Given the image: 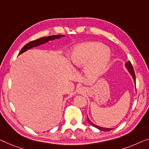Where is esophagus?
Wrapping results in <instances>:
<instances>
[{
  "label": "esophagus",
  "mask_w": 149,
  "mask_h": 149,
  "mask_svg": "<svg viewBox=\"0 0 149 149\" xmlns=\"http://www.w3.org/2000/svg\"><path fill=\"white\" fill-rule=\"evenodd\" d=\"M85 92H86L85 88H83V87L79 88H77V93L79 94V95L85 93Z\"/></svg>",
  "instance_id": "esophagus-1"
}]
</instances>
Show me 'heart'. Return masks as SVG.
I'll use <instances>...</instances> for the list:
<instances>
[{"mask_svg":"<svg viewBox=\"0 0 149 149\" xmlns=\"http://www.w3.org/2000/svg\"><path fill=\"white\" fill-rule=\"evenodd\" d=\"M68 59L73 68H84L86 75L96 79L106 72L111 60V51L100 42H85L73 48Z\"/></svg>","mask_w":149,"mask_h":149,"instance_id":"b5f03b06","label":"heart"}]
</instances>
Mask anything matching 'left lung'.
<instances>
[{"label":"left lung","mask_w":149,"mask_h":149,"mask_svg":"<svg viewBox=\"0 0 149 149\" xmlns=\"http://www.w3.org/2000/svg\"><path fill=\"white\" fill-rule=\"evenodd\" d=\"M125 68H126V70H127V72H129V74H130V75L132 77V79L134 80V85L136 86V76H135V74H134V71L133 70V68H132V65L130 61H128L127 63H125ZM87 118H88V121L91 123V124L93 125V126L95 127L96 128H97L98 130H102V131H109V130H111L113 128H109V127H100V126H98V125L95 124V123L92 122V121L90 120L88 117L87 116Z\"/></svg>","instance_id":"8db88e82"}]
</instances>
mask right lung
I'll return each mask as SVG.
<instances>
[{"label": "right lung", "instance_id": "1", "mask_svg": "<svg viewBox=\"0 0 149 149\" xmlns=\"http://www.w3.org/2000/svg\"><path fill=\"white\" fill-rule=\"evenodd\" d=\"M65 36L60 35V34L59 35L49 36L37 39V40H36L30 42H29L28 44H26V45L22 48L18 55H19V54L25 53V52L27 51L29 49H32V48L38 47V46H40L42 45H43V44L47 43L49 41H53V40H54L61 38L65 37Z\"/></svg>", "mask_w": 149, "mask_h": 149}]
</instances>
